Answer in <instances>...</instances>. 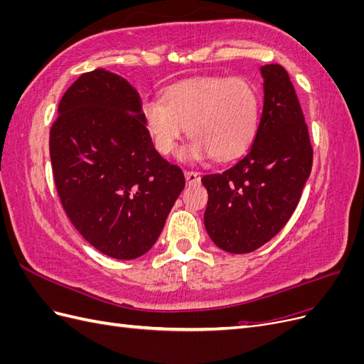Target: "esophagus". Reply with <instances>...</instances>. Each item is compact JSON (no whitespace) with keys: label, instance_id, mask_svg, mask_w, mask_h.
<instances>
[{"label":"esophagus","instance_id":"obj_1","mask_svg":"<svg viewBox=\"0 0 364 364\" xmlns=\"http://www.w3.org/2000/svg\"><path fill=\"white\" fill-rule=\"evenodd\" d=\"M185 179H186V183H196L199 182V173L197 171H191V170H185Z\"/></svg>","mask_w":364,"mask_h":364}]
</instances>
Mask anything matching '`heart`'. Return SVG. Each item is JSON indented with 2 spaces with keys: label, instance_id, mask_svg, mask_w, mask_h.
<instances>
[{
  "label": "heart",
  "instance_id": "b5f03b06",
  "mask_svg": "<svg viewBox=\"0 0 364 364\" xmlns=\"http://www.w3.org/2000/svg\"><path fill=\"white\" fill-rule=\"evenodd\" d=\"M259 115L258 92L243 77H200L170 86L162 102L146 98L141 117L161 155L178 149L186 127L193 142L185 158L232 159L255 135Z\"/></svg>",
  "mask_w": 364,
  "mask_h": 364
}]
</instances>
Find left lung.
Listing matches in <instances>:
<instances>
[{
  "mask_svg": "<svg viewBox=\"0 0 364 364\" xmlns=\"http://www.w3.org/2000/svg\"><path fill=\"white\" fill-rule=\"evenodd\" d=\"M264 103L249 150L222 173L205 174V228L214 245L249 253L289 222L313 167L299 98L279 63L261 67Z\"/></svg>",
  "mask_w": 364,
  "mask_h": 364,
  "instance_id": "obj_1",
  "label": "left lung"
}]
</instances>
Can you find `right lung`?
<instances>
[{
    "mask_svg": "<svg viewBox=\"0 0 364 364\" xmlns=\"http://www.w3.org/2000/svg\"><path fill=\"white\" fill-rule=\"evenodd\" d=\"M50 129L53 178L79 234L115 259L155 245L185 186L153 147L139 94L105 70L83 73L60 98Z\"/></svg>",
    "mask_w": 364,
    "mask_h": 364,
    "instance_id": "obj_1",
    "label": "right lung"
}]
</instances>
